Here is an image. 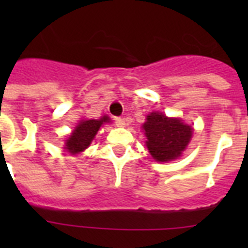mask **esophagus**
<instances>
[{"label": "esophagus", "instance_id": "obj_1", "mask_svg": "<svg viewBox=\"0 0 248 248\" xmlns=\"http://www.w3.org/2000/svg\"><path fill=\"white\" fill-rule=\"evenodd\" d=\"M114 120H115V124H117L118 126H124V125H125V119H124V118L117 117V118H114Z\"/></svg>", "mask_w": 248, "mask_h": 248}]
</instances>
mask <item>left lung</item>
<instances>
[{"label": "left lung", "instance_id": "1", "mask_svg": "<svg viewBox=\"0 0 248 248\" xmlns=\"http://www.w3.org/2000/svg\"><path fill=\"white\" fill-rule=\"evenodd\" d=\"M146 146L157 161H168L180 156L181 151L189 144L192 128L180 119H170L164 114L153 111L144 124Z\"/></svg>", "mask_w": 248, "mask_h": 248}]
</instances>
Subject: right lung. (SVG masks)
<instances>
[{
  "label": "right lung",
  "mask_w": 248,
  "mask_h": 248,
  "mask_svg": "<svg viewBox=\"0 0 248 248\" xmlns=\"http://www.w3.org/2000/svg\"><path fill=\"white\" fill-rule=\"evenodd\" d=\"M109 122L108 117H103L102 119H91V120H82L77 125L69 139L65 143V149L72 154H77L79 151H83L85 148H88L89 144L92 143L93 138L99 130L100 125L103 123Z\"/></svg>",
  "instance_id": "right-lung-1"
}]
</instances>
